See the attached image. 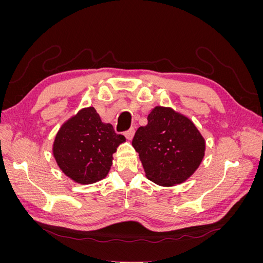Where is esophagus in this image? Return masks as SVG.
<instances>
[{
    "mask_svg": "<svg viewBox=\"0 0 263 263\" xmlns=\"http://www.w3.org/2000/svg\"><path fill=\"white\" fill-rule=\"evenodd\" d=\"M124 135H125V137H126L127 139L132 140L133 137H134V135H135V128H134V127H132V128H129L128 130H126V132L124 133Z\"/></svg>",
    "mask_w": 263,
    "mask_h": 263,
    "instance_id": "esophagus-1",
    "label": "esophagus"
}]
</instances>
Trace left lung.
<instances>
[{
	"mask_svg": "<svg viewBox=\"0 0 263 263\" xmlns=\"http://www.w3.org/2000/svg\"><path fill=\"white\" fill-rule=\"evenodd\" d=\"M147 119L148 124L139 127L132 142L146 177L159 185L180 184L201 164L204 138L187 117L172 108L156 106Z\"/></svg>",
	"mask_w": 263,
	"mask_h": 263,
	"instance_id": "1",
	"label": "left lung"
}]
</instances>
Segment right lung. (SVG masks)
Returning a JSON list of instances; mask_svg holds the SVG:
<instances>
[{"mask_svg":"<svg viewBox=\"0 0 263 263\" xmlns=\"http://www.w3.org/2000/svg\"><path fill=\"white\" fill-rule=\"evenodd\" d=\"M125 140L112 125L102 123L94 107H87L61 126L52 151L67 177L81 184H91L107 176L113 154Z\"/></svg>","mask_w":263,"mask_h":263,"instance_id":"add662e5","label":"right lung"}]
</instances>
